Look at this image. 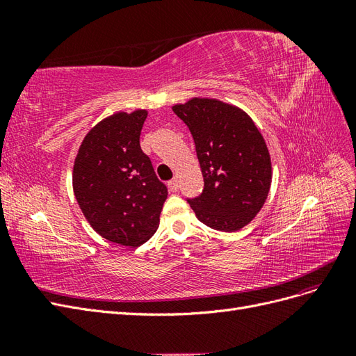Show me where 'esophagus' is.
I'll return each mask as SVG.
<instances>
[{"label": "esophagus", "mask_w": 356, "mask_h": 356, "mask_svg": "<svg viewBox=\"0 0 356 356\" xmlns=\"http://www.w3.org/2000/svg\"><path fill=\"white\" fill-rule=\"evenodd\" d=\"M168 186H169V190L170 191H178V179L177 178H174V179H170L169 182H168Z\"/></svg>", "instance_id": "34e87169"}]
</instances>
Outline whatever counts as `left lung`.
<instances>
[{
  "label": "left lung",
  "instance_id": "obj_1",
  "mask_svg": "<svg viewBox=\"0 0 356 356\" xmlns=\"http://www.w3.org/2000/svg\"><path fill=\"white\" fill-rule=\"evenodd\" d=\"M195 139L204 187L188 199L208 227L236 232L260 212L272 184V161L263 135L238 106L193 98L172 106Z\"/></svg>",
  "mask_w": 356,
  "mask_h": 356
}]
</instances>
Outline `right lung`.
Returning <instances> with one entry per match:
<instances>
[{
	"instance_id": "right-lung-1",
	"label": "right lung",
	"mask_w": 356,
	"mask_h": 356,
	"mask_svg": "<svg viewBox=\"0 0 356 356\" xmlns=\"http://www.w3.org/2000/svg\"><path fill=\"white\" fill-rule=\"evenodd\" d=\"M148 113L118 111L95 124L74 160L79 207L104 239L139 246L156 233L168 188L143 153L139 135Z\"/></svg>"
}]
</instances>
